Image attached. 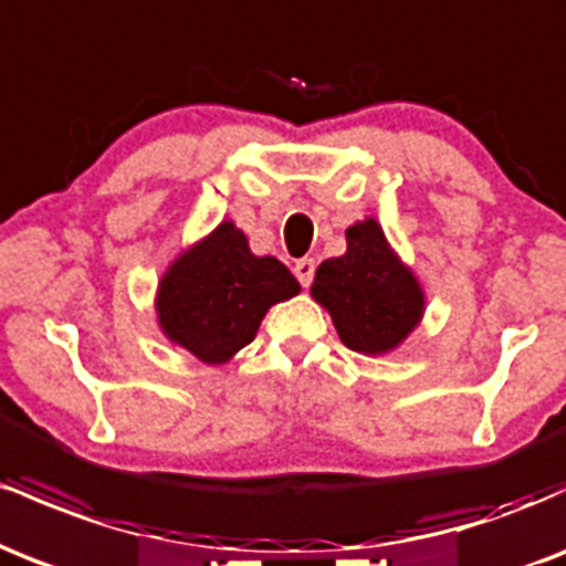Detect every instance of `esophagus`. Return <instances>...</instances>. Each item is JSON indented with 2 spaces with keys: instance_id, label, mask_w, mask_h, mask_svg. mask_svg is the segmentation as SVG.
I'll return each instance as SVG.
<instances>
[{
  "instance_id": "obj_1",
  "label": "esophagus",
  "mask_w": 566,
  "mask_h": 566,
  "mask_svg": "<svg viewBox=\"0 0 566 566\" xmlns=\"http://www.w3.org/2000/svg\"><path fill=\"white\" fill-rule=\"evenodd\" d=\"M292 271H295L297 282H301L303 287H308V284L314 282V271H316L314 258H301V261H295V265H292Z\"/></svg>"
}]
</instances>
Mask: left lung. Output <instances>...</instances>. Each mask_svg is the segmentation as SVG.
I'll list each match as a JSON object with an SVG mask.
<instances>
[{"instance_id": "left-lung-1", "label": "left lung", "mask_w": 566, "mask_h": 566, "mask_svg": "<svg viewBox=\"0 0 566 566\" xmlns=\"http://www.w3.org/2000/svg\"><path fill=\"white\" fill-rule=\"evenodd\" d=\"M346 255L329 258L316 269V303L350 350L388 354L418 327L423 316V290L386 242L378 220L367 218L346 231Z\"/></svg>"}]
</instances>
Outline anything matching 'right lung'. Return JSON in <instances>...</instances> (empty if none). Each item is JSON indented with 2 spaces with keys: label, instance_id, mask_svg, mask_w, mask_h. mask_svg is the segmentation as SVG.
<instances>
[{
  "label": "right lung",
  "instance_id": "obj_1",
  "mask_svg": "<svg viewBox=\"0 0 566 566\" xmlns=\"http://www.w3.org/2000/svg\"><path fill=\"white\" fill-rule=\"evenodd\" d=\"M297 292L287 265L252 255L244 233L226 220L161 276L159 327L197 359L223 365L255 340L271 305Z\"/></svg>",
  "mask_w": 566,
  "mask_h": 566
}]
</instances>
